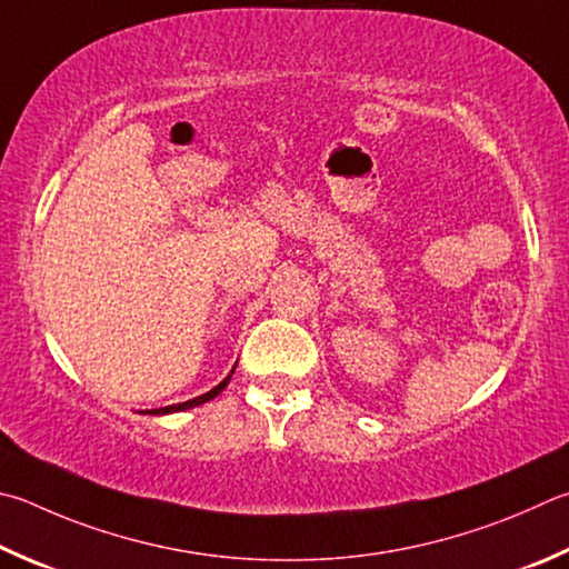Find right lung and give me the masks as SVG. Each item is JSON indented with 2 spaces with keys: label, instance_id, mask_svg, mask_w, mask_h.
Listing matches in <instances>:
<instances>
[{
  "label": "right lung",
  "instance_id": "obj_1",
  "mask_svg": "<svg viewBox=\"0 0 569 569\" xmlns=\"http://www.w3.org/2000/svg\"><path fill=\"white\" fill-rule=\"evenodd\" d=\"M233 373V370H231ZM229 380H231V376L229 378H223L219 386H216L213 390H209V392H203V396H199V398H193V400H186V402H179V406H167V408H157V410H147V412H151V416H163V412H177V410H189V408H193V406H201V402H206V400H211V398H216L219 396V392L229 386Z\"/></svg>",
  "mask_w": 569,
  "mask_h": 569
}]
</instances>
